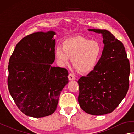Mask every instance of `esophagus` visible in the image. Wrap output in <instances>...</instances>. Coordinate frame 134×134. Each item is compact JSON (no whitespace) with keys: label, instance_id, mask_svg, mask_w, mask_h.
<instances>
[{"label":"esophagus","instance_id":"obj_1","mask_svg":"<svg viewBox=\"0 0 134 134\" xmlns=\"http://www.w3.org/2000/svg\"><path fill=\"white\" fill-rule=\"evenodd\" d=\"M69 79L70 81H74L75 79V78L74 75L72 74H70L69 75Z\"/></svg>","mask_w":134,"mask_h":134}]
</instances>
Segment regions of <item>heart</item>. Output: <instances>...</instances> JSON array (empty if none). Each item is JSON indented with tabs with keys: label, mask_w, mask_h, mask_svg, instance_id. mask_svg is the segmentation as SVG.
<instances>
[{
	"label": "heart",
	"mask_w": 134,
	"mask_h": 134,
	"mask_svg": "<svg viewBox=\"0 0 134 134\" xmlns=\"http://www.w3.org/2000/svg\"><path fill=\"white\" fill-rule=\"evenodd\" d=\"M101 54V45L97 41L81 37L65 40L63 47L59 45L55 50V57L60 65L63 66L69 63L70 57H71L74 66L82 72H89L94 69Z\"/></svg>",
	"instance_id": "1"
}]
</instances>
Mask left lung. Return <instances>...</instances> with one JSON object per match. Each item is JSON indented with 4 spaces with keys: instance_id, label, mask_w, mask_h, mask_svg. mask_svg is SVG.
Instances as JSON below:
<instances>
[{
    "instance_id": "1",
    "label": "left lung",
    "mask_w": 134,
    "mask_h": 134,
    "mask_svg": "<svg viewBox=\"0 0 134 134\" xmlns=\"http://www.w3.org/2000/svg\"><path fill=\"white\" fill-rule=\"evenodd\" d=\"M101 34L104 49L96 67L79 79L78 102L85 112L103 115L114 110L126 96L130 66L123 43L107 30L89 29Z\"/></svg>"
}]
</instances>
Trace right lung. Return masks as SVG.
<instances>
[{
    "mask_svg": "<svg viewBox=\"0 0 134 134\" xmlns=\"http://www.w3.org/2000/svg\"><path fill=\"white\" fill-rule=\"evenodd\" d=\"M56 34L49 30L26 36L9 60L8 90L19 109L30 117L52 115L69 83L67 70L51 65L55 59Z\"/></svg>",
    "mask_w": 134,
    "mask_h": 134,
    "instance_id": "add662e5",
    "label": "right lung"
}]
</instances>
